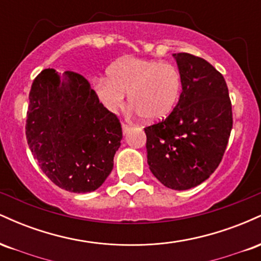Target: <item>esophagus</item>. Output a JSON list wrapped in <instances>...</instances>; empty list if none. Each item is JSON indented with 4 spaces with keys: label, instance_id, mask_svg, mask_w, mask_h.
Returning <instances> with one entry per match:
<instances>
[{
    "label": "esophagus",
    "instance_id": "1",
    "mask_svg": "<svg viewBox=\"0 0 261 261\" xmlns=\"http://www.w3.org/2000/svg\"><path fill=\"white\" fill-rule=\"evenodd\" d=\"M130 125H127V124H124V122H122V131H124V134H126V133H128V130H130Z\"/></svg>",
    "mask_w": 261,
    "mask_h": 261
}]
</instances>
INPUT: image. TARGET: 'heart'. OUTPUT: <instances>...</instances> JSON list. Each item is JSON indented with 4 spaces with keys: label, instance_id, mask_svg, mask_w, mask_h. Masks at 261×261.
I'll return each instance as SVG.
<instances>
[{
    "label": "heart",
    "instance_id": "heart-1",
    "mask_svg": "<svg viewBox=\"0 0 261 261\" xmlns=\"http://www.w3.org/2000/svg\"><path fill=\"white\" fill-rule=\"evenodd\" d=\"M94 88L103 106L116 112L128 103L143 120L166 118L179 100L181 74L178 67L158 60L125 58L108 68V79L100 77Z\"/></svg>",
    "mask_w": 261,
    "mask_h": 261
}]
</instances>
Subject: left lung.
Here are the masks:
<instances>
[{
  "label": "left lung",
  "mask_w": 261,
  "mask_h": 261,
  "mask_svg": "<svg viewBox=\"0 0 261 261\" xmlns=\"http://www.w3.org/2000/svg\"><path fill=\"white\" fill-rule=\"evenodd\" d=\"M182 91L172 113L145 127L147 163L167 188L187 190L205 181L222 161L233 126L222 73L188 53L173 55Z\"/></svg>",
  "instance_id": "8db88e82"
}]
</instances>
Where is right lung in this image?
I'll list each match as a JSON object with an SVG mask.
<instances>
[{
  "label": "right lung",
  "mask_w": 261,
  "mask_h": 261,
  "mask_svg": "<svg viewBox=\"0 0 261 261\" xmlns=\"http://www.w3.org/2000/svg\"><path fill=\"white\" fill-rule=\"evenodd\" d=\"M46 68L29 92L25 136L32 154L54 184L71 193H89L103 184L120 147V120L99 103L82 74Z\"/></svg>",
  "instance_id": "1"
}]
</instances>
